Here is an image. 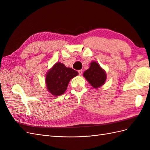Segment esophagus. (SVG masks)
Returning <instances> with one entry per match:
<instances>
[{"label":"esophagus","instance_id":"1","mask_svg":"<svg viewBox=\"0 0 150 150\" xmlns=\"http://www.w3.org/2000/svg\"><path fill=\"white\" fill-rule=\"evenodd\" d=\"M78 72H79V76H81V74H83V70H82V69L79 70V71H78Z\"/></svg>","mask_w":150,"mask_h":150}]
</instances>
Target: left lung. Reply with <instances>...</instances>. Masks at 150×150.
I'll return each mask as SVG.
<instances>
[{
    "label": "left lung",
    "instance_id": "8db88e82",
    "mask_svg": "<svg viewBox=\"0 0 150 150\" xmlns=\"http://www.w3.org/2000/svg\"><path fill=\"white\" fill-rule=\"evenodd\" d=\"M83 76L94 88L101 87L106 80L105 71L95 61L91 62L89 68L84 72Z\"/></svg>",
    "mask_w": 150,
    "mask_h": 150
}]
</instances>
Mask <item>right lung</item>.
Listing matches in <instances>:
<instances>
[{
	"instance_id": "obj_1",
	"label": "right lung",
	"mask_w": 150,
	"mask_h": 150,
	"mask_svg": "<svg viewBox=\"0 0 150 150\" xmlns=\"http://www.w3.org/2000/svg\"><path fill=\"white\" fill-rule=\"evenodd\" d=\"M78 75V72L72 68L66 67L59 62H56L46 76L48 91L56 96L64 94L71 79Z\"/></svg>"
}]
</instances>
